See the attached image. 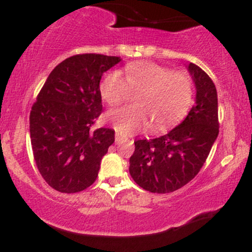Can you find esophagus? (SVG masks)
<instances>
[{
    "mask_svg": "<svg viewBox=\"0 0 252 252\" xmlns=\"http://www.w3.org/2000/svg\"><path fill=\"white\" fill-rule=\"evenodd\" d=\"M115 140H116V143H120V142H123V141L128 140V137L122 134H120V132H116V135H115Z\"/></svg>",
    "mask_w": 252,
    "mask_h": 252,
    "instance_id": "1",
    "label": "esophagus"
}]
</instances>
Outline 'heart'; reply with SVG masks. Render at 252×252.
<instances>
[{
  "mask_svg": "<svg viewBox=\"0 0 252 252\" xmlns=\"http://www.w3.org/2000/svg\"><path fill=\"white\" fill-rule=\"evenodd\" d=\"M128 89L140 91L135 105L112 109L106 121L120 134L130 135L148 128L162 130L174 126L189 112L193 100V82L185 72H173L152 62L130 63L120 72L106 73L99 84L103 100L117 105L126 98Z\"/></svg>",
  "mask_w": 252,
  "mask_h": 252,
  "instance_id": "heart-1",
  "label": "heart"
}]
</instances>
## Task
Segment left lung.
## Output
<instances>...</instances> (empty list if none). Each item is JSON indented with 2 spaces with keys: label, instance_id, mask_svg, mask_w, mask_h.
<instances>
[{
  "label": "left lung",
  "instance_id": "left-lung-1",
  "mask_svg": "<svg viewBox=\"0 0 252 252\" xmlns=\"http://www.w3.org/2000/svg\"><path fill=\"white\" fill-rule=\"evenodd\" d=\"M195 85V104L182 122L166 135L135 141L129 172L140 187L152 193L181 189L204 166L219 134L215 83L195 63L187 66Z\"/></svg>",
  "mask_w": 252,
  "mask_h": 252
}]
</instances>
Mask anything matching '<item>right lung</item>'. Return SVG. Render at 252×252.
Listing matches in <instances>:
<instances>
[{
	"label": "right lung",
	"instance_id": "add662e5",
	"mask_svg": "<svg viewBox=\"0 0 252 252\" xmlns=\"http://www.w3.org/2000/svg\"><path fill=\"white\" fill-rule=\"evenodd\" d=\"M120 57L77 54L51 72L30 116L34 160L58 192L77 193L96 181L102 158L115 142V130L92 126L102 114L99 83Z\"/></svg>",
	"mask_w": 252,
	"mask_h": 252
}]
</instances>
